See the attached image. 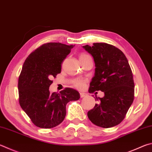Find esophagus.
<instances>
[{"label":"esophagus","instance_id":"obj_1","mask_svg":"<svg viewBox=\"0 0 152 152\" xmlns=\"http://www.w3.org/2000/svg\"><path fill=\"white\" fill-rule=\"evenodd\" d=\"M85 96H86L85 93H83V92L80 93V98H83V97H84Z\"/></svg>","mask_w":152,"mask_h":152}]
</instances>
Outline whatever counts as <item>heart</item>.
I'll return each mask as SVG.
<instances>
[{"label":"heart","mask_w":152,"mask_h":152,"mask_svg":"<svg viewBox=\"0 0 152 152\" xmlns=\"http://www.w3.org/2000/svg\"><path fill=\"white\" fill-rule=\"evenodd\" d=\"M88 57H90V56L86 53H81L79 56V58L80 60V59L86 58H88ZM73 84L74 86L77 88H81L84 86V81L82 80H74L73 82Z\"/></svg>","instance_id":"obj_1"}]
</instances>
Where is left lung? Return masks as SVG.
Masks as SVG:
<instances>
[{
  "instance_id": "8db88e82",
  "label": "left lung",
  "mask_w": 152,
  "mask_h": 152,
  "mask_svg": "<svg viewBox=\"0 0 152 152\" xmlns=\"http://www.w3.org/2000/svg\"><path fill=\"white\" fill-rule=\"evenodd\" d=\"M83 48L92 54L96 66L88 92H104L103 98H95L99 102L88 112V117L101 128L117 126L134 101V82L130 66L123 52L112 45L94 43Z\"/></svg>"
}]
</instances>
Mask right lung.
Listing matches in <instances>:
<instances>
[{
    "instance_id": "1",
    "label": "right lung",
    "mask_w": 152,
    "mask_h": 152,
    "mask_svg": "<svg viewBox=\"0 0 152 152\" xmlns=\"http://www.w3.org/2000/svg\"><path fill=\"white\" fill-rule=\"evenodd\" d=\"M73 45L48 42L30 54L18 78L19 104L32 122L40 128L59 125L66 114V106L78 100L80 94L70 88L60 93L49 92L52 80L61 72V64Z\"/></svg>"
}]
</instances>
